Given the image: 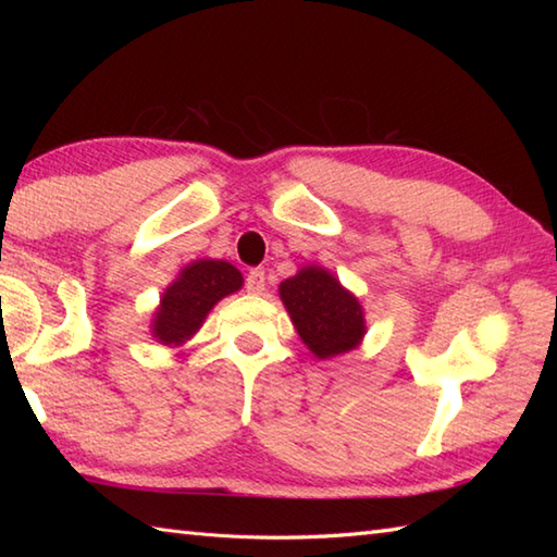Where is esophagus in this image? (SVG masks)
I'll use <instances>...</instances> for the list:
<instances>
[{
    "label": "esophagus",
    "instance_id": "1",
    "mask_svg": "<svg viewBox=\"0 0 557 557\" xmlns=\"http://www.w3.org/2000/svg\"><path fill=\"white\" fill-rule=\"evenodd\" d=\"M246 292L248 294H263L265 292V270L253 268L246 275Z\"/></svg>",
    "mask_w": 557,
    "mask_h": 557
}]
</instances>
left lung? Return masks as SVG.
<instances>
[{
    "instance_id": "obj_1",
    "label": "left lung",
    "mask_w": 557,
    "mask_h": 557,
    "mask_svg": "<svg viewBox=\"0 0 557 557\" xmlns=\"http://www.w3.org/2000/svg\"><path fill=\"white\" fill-rule=\"evenodd\" d=\"M280 299L315 359L327 361L361 347L369 330L363 306L327 268L301 265L297 275L280 282Z\"/></svg>"
}]
</instances>
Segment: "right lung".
Masks as SVG:
<instances>
[{
	"instance_id": "add662e5",
	"label": "right lung",
	"mask_w": 557,
	"mask_h": 557,
	"mask_svg": "<svg viewBox=\"0 0 557 557\" xmlns=\"http://www.w3.org/2000/svg\"><path fill=\"white\" fill-rule=\"evenodd\" d=\"M244 287V275L227 260L198 258L180 270L162 292L158 309L150 318V335L162 347H184L215 304Z\"/></svg>"
}]
</instances>
